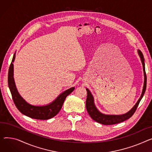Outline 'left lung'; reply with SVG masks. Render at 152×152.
<instances>
[{
    "instance_id": "obj_1",
    "label": "left lung",
    "mask_w": 152,
    "mask_h": 152,
    "mask_svg": "<svg viewBox=\"0 0 152 152\" xmlns=\"http://www.w3.org/2000/svg\"><path fill=\"white\" fill-rule=\"evenodd\" d=\"M137 51L143 66V70H144V87L142 89V94H141L140 97L137 101V102L134 106V107L129 111H128L127 113L122 115H106L100 113L95 105L94 98L93 95L90 92V90L88 88H86V90L87 92V97L86 99V109L91 118H92L93 120H94L95 121H96V122L103 125H106L117 124L120 122H122L124 121L129 118L135 113V111L140 102L141 99L142 98L144 95V93L146 90V86H147V76H146V73L145 70V63H144V56L140 50H138Z\"/></svg>"
}]
</instances>
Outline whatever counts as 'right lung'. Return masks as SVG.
Here are the masks:
<instances>
[{"label": "right lung", "instance_id": "obj_1", "mask_svg": "<svg viewBox=\"0 0 152 152\" xmlns=\"http://www.w3.org/2000/svg\"><path fill=\"white\" fill-rule=\"evenodd\" d=\"M15 58V53L13 55L11 64L10 65L8 75V84L12 98L17 109L23 114L34 119L48 120L56 116L61 109L64 101L66 96L75 90V87H72L62 94L52 103L46 106H37L30 104L22 98L18 92L13 77V64Z\"/></svg>", "mask_w": 152, "mask_h": 152}]
</instances>
